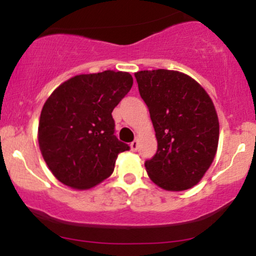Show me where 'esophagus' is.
Segmentation results:
<instances>
[{
    "label": "esophagus",
    "mask_w": 256,
    "mask_h": 256,
    "mask_svg": "<svg viewBox=\"0 0 256 256\" xmlns=\"http://www.w3.org/2000/svg\"><path fill=\"white\" fill-rule=\"evenodd\" d=\"M130 148H131L132 152H136L137 150V149H138V138H136V140H134V142L131 143Z\"/></svg>",
    "instance_id": "esophagus-1"
}]
</instances>
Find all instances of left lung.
<instances>
[{
    "label": "left lung",
    "instance_id": "8db88e82",
    "mask_svg": "<svg viewBox=\"0 0 256 256\" xmlns=\"http://www.w3.org/2000/svg\"><path fill=\"white\" fill-rule=\"evenodd\" d=\"M158 140L149 178L168 192L192 189L212 165L219 120L212 98L190 76L170 70L134 73Z\"/></svg>",
    "mask_w": 256,
    "mask_h": 256
}]
</instances>
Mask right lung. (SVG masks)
I'll return each mask as SVG.
<instances>
[{
  "mask_svg": "<svg viewBox=\"0 0 256 256\" xmlns=\"http://www.w3.org/2000/svg\"><path fill=\"white\" fill-rule=\"evenodd\" d=\"M132 84L130 73L108 70L74 76L52 91L40 112L38 144L58 180L88 190L113 173L130 146L114 136L112 112Z\"/></svg>",
  "mask_w": 256,
  "mask_h": 256,
  "instance_id": "1",
  "label": "right lung"
}]
</instances>
